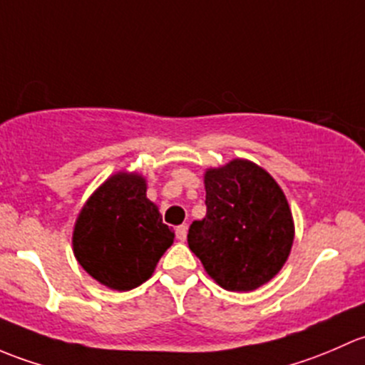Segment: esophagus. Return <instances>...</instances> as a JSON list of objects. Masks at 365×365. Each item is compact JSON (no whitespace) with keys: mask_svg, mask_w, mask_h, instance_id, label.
<instances>
[{"mask_svg":"<svg viewBox=\"0 0 365 365\" xmlns=\"http://www.w3.org/2000/svg\"><path fill=\"white\" fill-rule=\"evenodd\" d=\"M186 235H187L186 225H179V227L175 228V237H178V240H181V242H184V240H186Z\"/></svg>","mask_w":365,"mask_h":365,"instance_id":"esophagus-1","label":"esophagus"}]
</instances>
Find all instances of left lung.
Instances as JSON below:
<instances>
[{"label": "left lung", "instance_id": "8db88e82", "mask_svg": "<svg viewBox=\"0 0 365 365\" xmlns=\"http://www.w3.org/2000/svg\"><path fill=\"white\" fill-rule=\"evenodd\" d=\"M204 220L187 232L205 272L230 292H253L281 270L294 244V217L279 184L247 160L207 168Z\"/></svg>", "mask_w": 365, "mask_h": 365}]
</instances>
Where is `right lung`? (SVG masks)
I'll return each instance as SVG.
<instances>
[{"label": "right lung", "mask_w": 365, "mask_h": 365, "mask_svg": "<svg viewBox=\"0 0 365 365\" xmlns=\"http://www.w3.org/2000/svg\"><path fill=\"white\" fill-rule=\"evenodd\" d=\"M145 191L142 175L119 172L89 197L75 221V258L112 290L128 292L148 281L174 242L175 234Z\"/></svg>", "instance_id": "add662e5"}]
</instances>
